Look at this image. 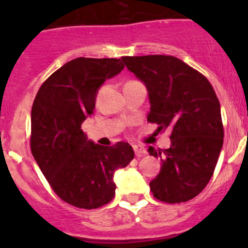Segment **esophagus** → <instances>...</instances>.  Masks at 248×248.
<instances>
[{"label":"esophagus","instance_id":"1","mask_svg":"<svg viewBox=\"0 0 248 248\" xmlns=\"http://www.w3.org/2000/svg\"><path fill=\"white\" fill-rule=\"evenodd\" d=\"M133 148H134V151H135V155H137V157H141V156H144V155L148 154V151H146V149L144 148L143 145H134Z\"/></svg>","mask_w":248,"mask_h":248}]
</instances>
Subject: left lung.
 <instances>
[{
	"label": "left lung",
	"instance_id": "1",
	"mask_svg": "<svg viewBox=\"0 0 248 248\" xmlns=\"http://www.w3.org/2000/svg\"><path fill=\"white\" fill-rule=\"evenodd\" d=\"M123 62L145 84L150 111L148 122L157 130L171 129V145L149 148L161 160L150 181L154 198L185 202L200 194L214 174L223 144L221 108L212 85L201 73L172 56L124 57Z\"/></svg>",
	"mask_w": 248,
	"mask_h": 248
}]
</instances>
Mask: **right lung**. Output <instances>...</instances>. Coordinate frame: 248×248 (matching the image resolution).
<instances>
[{
	"label": "right lung",
	"mask_w": 248,
	"mask_h": 248,
	"mask_svg": "<svg viewBox=\"0 0 248 248\" xmlns=\"http://www.w3.org/2000/svg\"><path fill=\"white\" fill-rule=\"evenodd\" d=\"M124 69L120 59H72L41 85L31 113V150L59 198L80 209H98L115 195L114 174L134 157L128 143L94 144L80 129L93 114L107 79Z\"/></svg>",
	"instance_id": "add662e5"
}]
</instances>
